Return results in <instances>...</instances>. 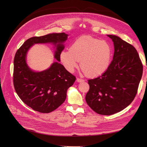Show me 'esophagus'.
I'll return each instance as SVG.
<instances>
[{"label": "esophagus", "mask_w": 147, "mask_h": 147, "mask_svg": "<svg viewBox=\"0 0 147 147\" xmlns=\"http://www.w3.org/2000/svg\"><path fill=\"white\" fill-rule=\"evenodd\" d=\"M77 82H79V83L83 82H84V80L82 79V78H77Z\"/></svg>", "instance_id": "34e87169"}]
</instances>
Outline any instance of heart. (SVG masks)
I'll return each mask as SVG.
<instances>
[{
  "label": "heart",
  "instance_id": "b5f03b06",
  "mask_svg": "<svg viewBox=\"0 0 147 147\" xmlns=\"http://www.w3.org/2000/svg\"><path fill=\"white\" fill-rule=\"evenodd\" d=\"M112 48L105 41L84 35L78 38L70 50L61 53V59L66 69L73 72L78 67L89 77H96L107 70L112 61Z\"/></svg>",
  "mask_w": 147,
  "mask_h": 147
}]
</instances>
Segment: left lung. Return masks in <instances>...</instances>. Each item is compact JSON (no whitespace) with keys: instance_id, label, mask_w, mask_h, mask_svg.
I'll return each mask as SVG.
<instances>
[{"instance_id":"obj_1","label":"left lung","mask_w":147,"mask_h":147,"mask_svg":"<svg viewBox=\"0 0 147 147\" xmlns=\"http://www.w3.org/2000/svg\"><path fill=\"white\" fill-rule=\"evenodd\" d=\"M114 44L113 60L101 76L88 80L86 103L97 113L110 115L123 110L134 99L143 73L136 49L116 35H108Z\"/></svg>"}]
</instances>
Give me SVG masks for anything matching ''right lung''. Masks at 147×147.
Returning a JSON list of instances; mask_svg holds the SVG:
<instances>
[{
  "label": "right lung",
  "instance_id": "obj_1",
  "mask_svg": "<svg viewBox=\"0 0 147 147\" xmlns=\"http://www.w3.org/2000/svg\"><path fill=\"white\" fill-rule=\"evenodd\" d=\"M67 36L62 32L31 37L16 53L13 69L15 90L22 101L37 112L48 113L58 108L65 101L67 91L73 85L76 77L58 62L43 72H35L26 63V54L35 43H53L56 47L55 59L60 61L61 53L64 49L63 43Z\"/></svg>",
  "mask_w": 147,
  "mask_h": 147
}]
</instances>
